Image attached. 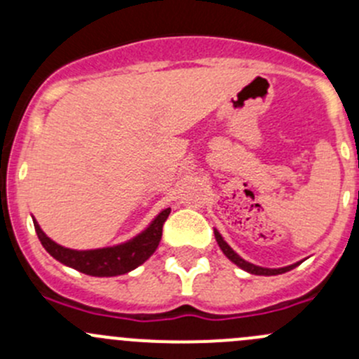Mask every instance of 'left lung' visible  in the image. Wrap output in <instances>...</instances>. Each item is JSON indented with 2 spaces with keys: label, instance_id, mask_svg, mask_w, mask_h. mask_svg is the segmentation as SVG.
Instances as JSON below:
<instances>
[{
  "label": "left lung",
  "instance_id": "8db88e82",
  "mask_svg": "<svg viewBox=\"0 0 359 359\" xmlns=\"http://www.w3.org/2000/svg\"><path fill=\"white\" fill-rule=\"evenodd\" d=\"M213 233H215V240H217V243H219L220 250H222V252H224V255H226L227 259L231 260V262H234L238 267H241V269H245V271H247V273H250V274H259V276H276V274L287 273V271L293 269V267H297V266H299V264H300V262H297V264H292V266L280 267V269H267V267L255 266V264H250V262H247V260H245V259H241V257L238 255V253L234 252V250L231 248L229 245L226 243V241H224V238L220 236L219 231L215 229V231H213Z\"/></svg>",
  "mask_w": 359,
  "mask_h": 359
}]
</instances>
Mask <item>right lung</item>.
<instances>
[{"mask_svg": "<svg viewBox=\"0 0 359 359\" xmlns=\"http://www.w3.org/2000/svg\"><path fill=\"white\" fill-rule=\"evenodd\" d=\"M168 215L170 208H165L161 213H158V217L149 224V227L144 229L133 240L116 245V247L97 250H71L60 247L59 243L50 240L43 233L36 220L34 229L46 252L59 262L66 264L79 273L90 274V276H119V274L130 273L132 269L139 267L156 252L159 241H161L163 224L168 219Z\"/></svg>", "mask_w": 359, "mask_h": 359, "instance_id": "1", "label": "right lung"}]
</instances>
